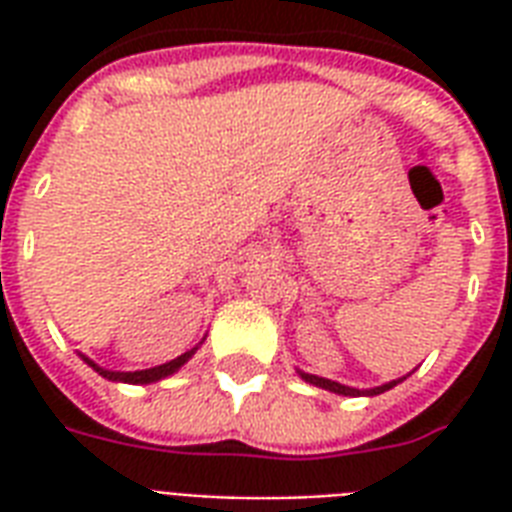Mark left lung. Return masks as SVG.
<instances>
[{
    "instance_id": "8db88e82",
    "label": "left lung",
    "mask_w": 512,
    "mask_h": 512,
    "mask_svg": "<svg viewBox=\"0 0 512 512\" xmlns=\"http://www.w3.org/2000/svg\"><path fill=\"white\" fill-rule=\"evenodd\" d=\"M297 374H300L305 382H311V385H316V388L329 390V393H337V396H380V393H385V390L396 388L401 380H406V377H398V380H390V382H385V385H377V388L358 390V388H350V385H342V382L327 380V377H319V374L300 372V369H297Z\"/></svg>"
}]
</instances>
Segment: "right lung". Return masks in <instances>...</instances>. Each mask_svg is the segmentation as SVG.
I'll return each mask as SVG.
<instances>
[{
    "instance_id": "right-lung-1",
    "label": "right lung",
    "mask_w": 512,
    "mask_h": 512,
    "mask_svg": "<svg viewBox=\"0 0 512 512\" xmlns=\"http://www.w3.org/2000/svg\"><path fill=\"white\" fill-rule=\"evenodd\" d=\"M204 340H207V335L201 337V342H204ZM201 342H199V345H201ZM199 345H196V348H191V350H185L183 356L172 358V361H167V364L151 366V369H138V372H114V369L98 366V364H95V361H92V358L82 356V353H79V356H82L84 364L92 366V369H95V372H98L100 377H106V380H111V382H127V385H151V382L164 380V377H170V374H175L177 369H180V366L188 364V358H191L193 353L199 350Z\"/></svg>"
}]
</instances>
